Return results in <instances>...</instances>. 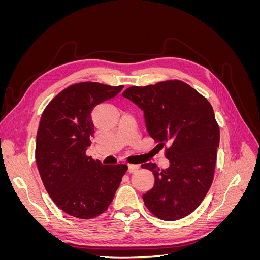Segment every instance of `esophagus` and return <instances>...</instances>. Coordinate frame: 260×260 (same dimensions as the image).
<instances>
[{
	"instance_id": "obj_1",
	"label": "esophagus",
	"mask_w": 260,
	"mask_h": 260,
	"mask_svg": "<svg viewBox=\"0 0 260 260\" xmlns=\"http://www.w3.org/2000/svg\"><path fill=\"white\" fill-rule=\"evenodd\" d=\"M139 165H132V164H129L128 165V171L130 172V174H133V172H136L139 170Z\"/></svg>"
}]
</instances>
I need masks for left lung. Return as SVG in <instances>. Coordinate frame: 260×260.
<instances>
[{
    "mask_svg": "<svg viewBox=\"0 0 260 260\" xmlns=\"http://www.w3.org/2000/svg\"><path fill=\"white\" fill-rule=\"evenodd\" d=\"M144 114L146 130L166 151L169 167L156 164L154 186L143 195L153 215L174 221L190 215L205 198L214 179L220 131L209 102L188 84L175 80L130 86L122 93Z\"/></svg>",
    "mask_w": 260,
    "mask_h": 260,
    "instance_id": "8db88e82",
    "label": "left lung"
}]
</instances>
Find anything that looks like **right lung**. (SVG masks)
Here are the masks:
<instances>
[{
    "instance_id": "right-lung-1",
    "label": "right lung",
    "mask_w": 260,
    "mask_h": 260,
    "mask_svg": "<svg viewBox=\"0 0 260 260\" xmlns=\"http://www.w3.org/2000/svg\"><path fill=\"white\" fill-rule=\"evenodd\" d=\"M123 85L81 82L68 86L46 106L37 133L36 160L54 203L80 219L100 216L113 202L128 166L103 165L85 152L91 145L93 108Z\"/></svg>"
}]
</instances>
